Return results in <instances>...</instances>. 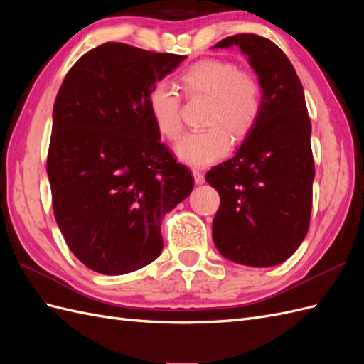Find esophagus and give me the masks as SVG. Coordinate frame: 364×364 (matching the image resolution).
I'll return each mask as SVG.
<instances>
[{
    "mask_svg": "<svg viewBox=\"0 0 364 364\" xmlns=\"http://www.w3.org/2000/svg\"><path fill=\"white\" fill-rule=\"evenodd\" d=\"M193 176H194V182H196L197 185H202V183L205 182V176H203V173H202V171H199V170H193Z\"/></svg>",
    "mask_w": 364,
    "mask_h": 364,
    "instance_id": "obj_1",
    "label": "esophagus"
}]
</instances>
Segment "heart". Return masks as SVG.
I'll use <instances>...</instances> for the list:
<instances>
[{"label":"heart","mask_w":364,"mask_h":364,"mask_svg":"<svg viewBox=\"0 0 364 364\" xmlns=\"http://www.w3.org/2000/svg\"><path fill=\"white\" fill-rule=\"evenodd\" d=\"M179 85L186 98H208L203 115L206 129L185 135L176 146L182 162L193 167L213 164L228 153L229 134L234 141H243L255 129L262 111V87L255 75L238 70L234 62H196L181 74ZM147 105L159 134L168 141L178 139L182 134V103L174 87L165 82L153 85Z\"/></svg>","instance_id":"b5f03b06"}]
</instances>
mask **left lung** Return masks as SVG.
<instances>
[{"label": "left lung", "instance_id": "left-lung-1", "mask_svg": "<svg viewBox=\"0 0 364 364\" xmlns=\"http://www.w3.org/2000/svg\"><path fill=\"white\" fill-rule=\"evenodd\" d=\"M230 46L247 54L259 77L262 111L237 155L206 173L220 194L213 238L225 258L270 267L289 259L310 228L311 123L302 83L277 43L238 33L215 48Z\"/></svg>", "mask_w": 364, "mask_h": 364}]
</instances>
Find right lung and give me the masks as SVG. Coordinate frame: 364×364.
Returning <instances> with one entry per match:
<instances>
[{"label":"right lung","mask_w":364,"mask_h":364,"mask_svg":"<svg viewBox=\"0 0 364 364\" xmlns=\"http://www.w3.org/2000/svg\"><path fill=\"white\" fill-rule=\"evenodd\" d=\"M185 56L105 42L58 92L47 156L53 211L75 258L103 274L155 261L162 217L190 196V170L161 142L147 98Z\"/></svg>","instance_id":"obj_1"}]
</instances>
